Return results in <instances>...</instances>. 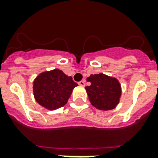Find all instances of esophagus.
Instances as JSON below:
<instances>
[{
  "instance_id": "obj_1",
  "label": "esophagus",
  "mask_w": 158,
  "mask_h": 158,
  "mask_svg": "<svg viewBox=\"0 0 158 158\" xmlns=\"http://www.w3.org/2000/svg\"><path fill=\"white\" fill-rule=\"evenodd\" d=\"M78 84H79V85H80V86H85V80H81V81H79Z\"/></svg>"
}]
</instances>
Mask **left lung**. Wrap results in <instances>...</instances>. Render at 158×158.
Returning <instances> with one entry per match:
<instances>
[{"mask_svg":"<svg viewBox=\"0 0 158 158\" xmlns=\"http://www.w3.org/2000/svg\"><path fill=\"white\" fill-rule=\"evenodd\" d=\"M87 81L91 83L85 89L92 105L102 110H111L116 106L121 94V88L117 79L98 74H91Z\"/></svg>","mask_w":158,"mask_h":158,"instance_id":"8db88e82","label":"left lung"}]
</instances>
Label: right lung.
<instances>
[{"label": "right lung", "instance_id": "1", "mask_svg": "<svg viewBox=\"0 0 158 158\" xmlns=\"http://www.w3.org/2000/svg\"><path fill=\"white\" fill-rule=\"evenodd\" d=\"M78 86L71 76L58 69L43 72L33 82L36 101L48 110H55L66 104L73 89Z\"/></svg>", "mask_w": 158, "mask_h": 158}]
</instances>
